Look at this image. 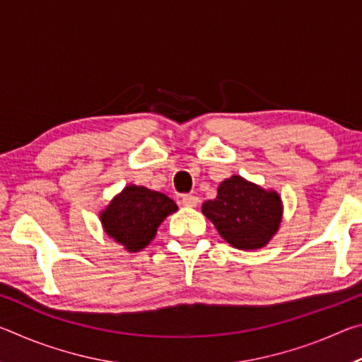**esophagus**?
<instances>
[{
  "label": "esophagus",
  "mask_w": 362,
  "mask_h": 362,
  "mask_svg": "<svg viewBox=\"0 0 362 362\" xmlns=\"http://www.w3.org/2000/svg\"><path fill=\"white\" fill-rule=\"evenodd\" d=\"M198 203H199L198 196H194V194H185V196H182V206H185V207H196V206H198Z\"/></svg>",
  "instance_id": "1"
}]
</instances>
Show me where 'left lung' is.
<instances>
[{
    "instance_id": "8db88e82",
    "label": "left lung",
    "mask_w": 362,
    "mask_h": 362,
    "mask_svg": "<svg viewBox=\"0 0 362 362\" xmlns=\"http://www.w3.org/2000/svg\"><path fill=\"white\" fill-rule=\"evenodd\" d=\"M218 235L241 250L265 247L283 220V199L276 189H267L241 175L220 183L216 199L201 207Z\"/></svg>"
}]
</instances>
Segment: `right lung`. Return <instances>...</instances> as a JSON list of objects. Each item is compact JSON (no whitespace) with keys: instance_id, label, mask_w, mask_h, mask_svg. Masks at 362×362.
Returning <instances> with one entry per match:
<instances>
[{"instance_id":"obj_1","label":"right lung","mask_w":362,"mask_h":362,"mask_svg":"<svg viewBox=\"0 0 362 362\" xmlns=\"http://www.w3.org/2000/svg\"><path fill=\"white\" fill-rule=\"evenodd\" d=\"M179 207L164 193L140 185H126L100 211L103 231L127 252L145 249L156 236L159 225Z\"/></svg>"}]
</instances>
